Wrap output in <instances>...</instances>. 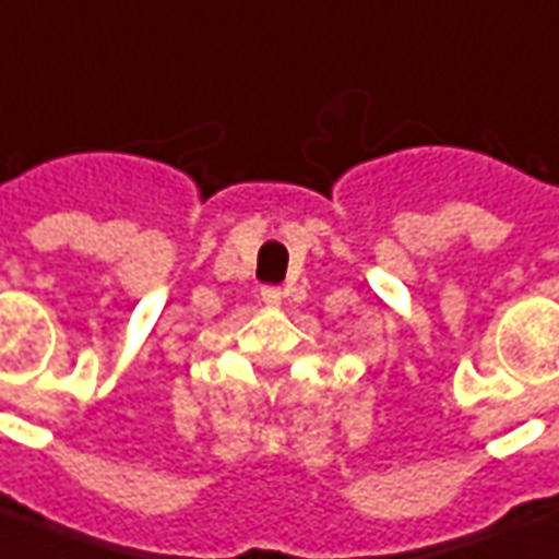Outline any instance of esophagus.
Listing matches in <instances>:
<instances>
[{
	"label": "esophagus",
	"mask_w": 559,
	"mask_h": 559,
	"mask_svg": "<svg viewBox=\"0 0 559 559\" xmlns=\"http://www.w3.org/2000/svg\"><path fill=\"white\" fill-rule=\"evenodd\" d=\"M261 296H263V301H266V305H278V301H281V293L275 287H263Z\"/></svg>",
	"instance_id": "esophagus-1"
}]
</instances>
